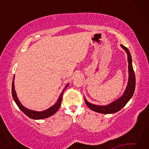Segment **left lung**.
Returning a JSON list of instances; mask_svg holds the SVG:
<instances>
[{
  "instance_id": "obj_1",
  "label": "left lung",
  "mask_w": 149,
  "mask_h": 149,
  "mask_svg": "<svg viewBox=\"0 0 149 149\" xmlns=\"http://www.w3.org/2000/svg\"><path fill=\"white\" fill-rule=\"evenodd\" d=\"M121 47H122V49L125 50V51L127 54V61L128 64H128L129 79H128L127 87H126L122 97L108 105L100 106L93 104L88 102L86 99L84 98L85 104H87V107L91 110L95 111V112L101 113V114H114V113L117 112L122 109L123 107H125V104L132 97L133 93H134L135 88V75L132 65V56H131L129 50L127 48L122 45H121Z\"/></svg>"
}]
</instances>
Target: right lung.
Wrapping results in <instances>:
<instances>
[{
	"label": "right lung",
	"mask_w": 149,
	"mask_h": 149,
	"mask_svg": "<svg viewBox=\"0 0 149 149\" xmlns=\"http://www.w3.org/2000/svg\"><path fill=\"white\" fill-rule=\"evenodd\" d=\"M14 75L13 81H12V97H13L14 100L15 101V102H16V104H17V107H18V108L24 113L29 118L33 120L45 119V118H49L53 114H54L55 113L57 112L58 110L59 109L60 105H61L63 93H64L65 89H66L67 87L69 85V84H68L66 85H65V87L64 88V89L62 91V92L60 93L57 102L55 103L54 105H52L51 107H50L49 108H48V109L45 110L41 111V112H37V111L29 110L28 108L24 107V106L21 104V102H19L18 98L17 97L16 91H15V89H14Z\"/></svg>",
	"instance_id": "1"
}]
</instances>
